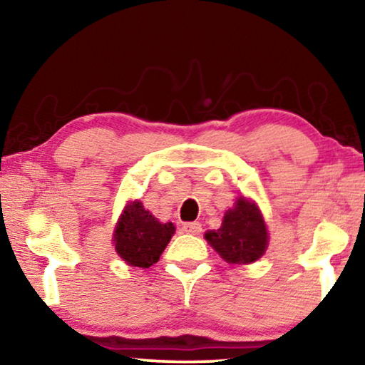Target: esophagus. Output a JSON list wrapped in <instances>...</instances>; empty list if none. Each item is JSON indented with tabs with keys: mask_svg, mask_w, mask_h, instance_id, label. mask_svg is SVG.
<instances>
[{
	"mask_svg": "<svg viewBox=\"0 0 365 365\" xmlns=\"http://www.w3.org/2000/svg\"><path fill=\"white\" fill-rule=\"evenodd\" d=\"M202 231V226L199 222H186L182 226V232L186 234H192V236H199Z\"/></svg>",
	"mask_w": 365,
	"mask_h": 365,
	"instance_id": "esophagus-1",
	"label": "esophagus"
}]
</instances>
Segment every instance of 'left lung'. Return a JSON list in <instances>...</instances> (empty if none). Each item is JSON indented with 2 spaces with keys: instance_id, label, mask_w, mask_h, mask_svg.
<instances>
[{
  "instance_id": "8db88e82",
  "label": "left lung",
  "mask_w": 365,
  "mask_h": 365,
  "mask_svg": "<svg viewBox=\"0 0 365 365\" xmlns=\"http://www.w3.org/2000/svg\"><path fill=\"white\" fill-rule=\"evenodd\" d=\"M219 256L229 264H251L264 256L269 236L262 214L252 201L239 197L224 214L217 231L204 234Z\"/></svg>"
}]
</instances>
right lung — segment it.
I'll list each match as a JSON object with an SVG mask.
<instances>
[{"instance_id":"add662e5","label":"right lung","mask_w":365,"mask_h":365,"mask_svg":"<svg viewBox=\"0 0 365 365\" xmlns=\"http://www.w3.org/2000/svg\"><path fill=\"white\" fill-rule=\"evenodd\" d=\"M176 231L173 222H159L151 212L146 211L143 202H129L119 217L114 231V247L134 267H151L161 257L168 242Z\"/></svg>"}]
</instances>
